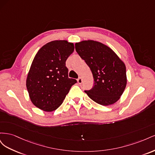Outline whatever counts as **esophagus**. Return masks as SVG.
Segmentation results:
<instances>
[{"label": "esophagus", "instance_id": "obj_1", "mask_svg": "<svg viewBox=\"0 0 155 155\" xmlns=\"http://www.w3.org/2000/svg\"><path fill=\"white\" fill-rule=\"evenodd\" d=\"M77 81H78V83L79 84H81V83H82V79H81V78H79L77 79Z\"/></svg>", "mask_w": 155, "mask_h": 155}]
</instances>
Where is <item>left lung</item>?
<instances>
[{
  "instance_id": "1",
  "label": "left lung",
  "mask_w": 155,
  "mask_h": 155,
  "mask_svg": "<svg viewBox=\"0 0 155 155\" xmlns=\"http://www.w3.org/2000/svg\"><path fill=\"white\" fill-rule=\"evenodd\" d=\"M79 56L90 68L94 85L85 91L88 97L101 105L119 100L127 85L126 67L123 61L109 46L92 40L75 44Z\"/></svg>"
}]
</instances>
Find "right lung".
Wrapping results in <instances>:
<instances>
[{"mask_svg": "<svg viewBox=\"0 0 155 155\" xmlns=\"http://www.w3.org/2000/svg\"><path fill=\"white\" fill-rule=\"evenodd\" d=\"M74 50L73 43L56 40L37 51L26 78L30 100L37 108L46 112L56 110L77 82L68 78L66 67V61Z\"/></svg>", "mask_w": 155, "mask_h": 155, "instance_id": "right-lung-1", "label": "right lung"}]
</instances>
